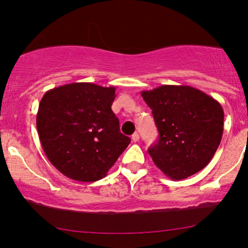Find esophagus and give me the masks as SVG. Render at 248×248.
I'll return each mask as SVG.
<instances>
[{
    "mask_svg": "<svg viewBox=\"0 0 248 248\" xmlns=\"http://www.w3.org/2000/svg\"><path fill=\"white\" fill-rule=\"evenodd\" d=\"M139 140H140V135H139L137 132H135L134 134H132V141L133 142H138Z\"/></svg>",
    "mask_w": 248,
    "mask_h": 248,
    "instance_id": "1",
    "label": "esophagus"
}]
</instances>
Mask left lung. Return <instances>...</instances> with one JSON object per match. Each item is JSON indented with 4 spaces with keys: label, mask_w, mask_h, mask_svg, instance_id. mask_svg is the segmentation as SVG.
Returning <instances> with one entry per match:
<instances>
[{
    "label": "left lung",
    "mask_w": 248,
    "mask_h": 248,
    "mask_svg": "<svg viewBox=\"0 0 248 248\" xmlns=\"http://www.w3.org/2000/svg\"><path fill=\"white\" fill-rule=\"evenodd\" d=\"M141 96L159 131L158 142L149 148L155 165L174 181L202 170L222 138L225 115L219 101L196 88L170 84Z\"/></svg>",
    "instance_id": "1"
}]
</instances>
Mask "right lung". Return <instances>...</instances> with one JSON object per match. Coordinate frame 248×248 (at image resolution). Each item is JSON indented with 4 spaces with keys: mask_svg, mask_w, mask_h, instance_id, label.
Returning <instances> with one entry per match:
<instances>
[{
    "mask_svg": "<svg viewBox=\"0 0 248 248\" xmlns=\"http://www.w3.org/2000/svg\"><path fill=\"white\" fill-rule=\"evenodd\" d=\"M115 90L74 82L43 96L36 122L40 143L50 164L66 177L99 181L130 144L111 110Z\"/></svg>",
    "mask_w": 248,
    "mask_h": 248,
    "instance_id": "obj_1",
    "label": "right lung"
}]
</instances>
